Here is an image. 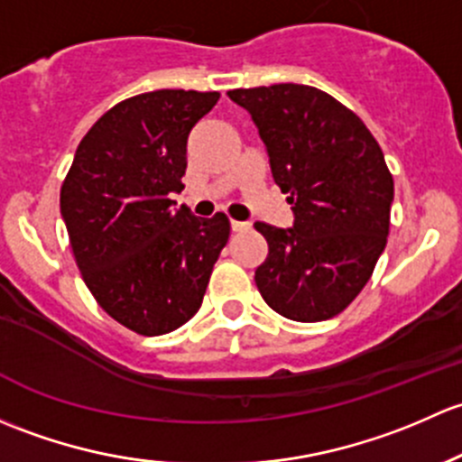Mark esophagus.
Segmentation results:
<instances>
[{
  "label": "esophagus",
  "mask_w": 462,
  "mask_h": 462,
  "mask_svg": "<svg viewBox=\"0 0 462 462\" xmlns=\"http://www.w3.org/2000/svg\"><path fill=\"white\" fill-rule=\"evenodd\" d=\"M249 229V225H246V222H236V220H231V231H246Z\"/></svg>",
  "instance_id": "1"
}]
</instances>
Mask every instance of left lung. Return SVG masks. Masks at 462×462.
Listing matches in <instances>:
<instances>
[{
    "instance_id": "8db88e82",
    "label": "left lung",
    "mask_w": 462,
    "mask_h": 462,
    "mask_svg": "<svg viewBox=\"0 0 462 462\" xmlns=\"http://www.w3.org/2000/svg\"><path fill=\"white\" fill-rule=\"evenodd\" d=\"M226 95L251 116L273 182L293 204L287 229L255 222L269 245L258 291L289 320H329L363 291L387 245L393 178L383 151L325 90L273 84Z\"/></svg>"
}]
</instances>
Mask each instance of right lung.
I'll list each match as a JSON object with an SVG mask.
<instances>
[{"label": "right lung", "mask_w": 462, "mask_h": 462, "mask_svg": "<svg viewBox=\"0 0 462 462\" xmlns=\"http://www.w3.org/2000/svg\"><path fill=\"white\" fill-rule=\"evenodd\" d=\"M220 93L162 88L125 99L79 142L60 193L75 263L99 307L142 336L191 320L229 240L225 213L175 208L191 128Z\"/></svg>", "instance_id": "right-lung-1"}]
</instances>
